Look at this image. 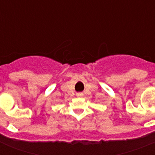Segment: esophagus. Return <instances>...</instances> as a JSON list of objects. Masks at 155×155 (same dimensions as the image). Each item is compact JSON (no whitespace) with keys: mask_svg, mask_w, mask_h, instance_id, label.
I'll list each match as a JSON object with an SVG mask.
<instances>
[{"mask_svg":"<svg viewBox=\"0 0 155 155\" xmlns=\"http://www.w3.org/2000/svg\"><path fill=\"white\" fill-rule=\"evenodd\" d=\"M77 96L78 97H82L83 96V94L81 92H78V93H77Z\"/></svg>","mask_w":155,"mask_h":155,"instance_id":"esophagus-1","label":"esophagus"}]
</instances>
